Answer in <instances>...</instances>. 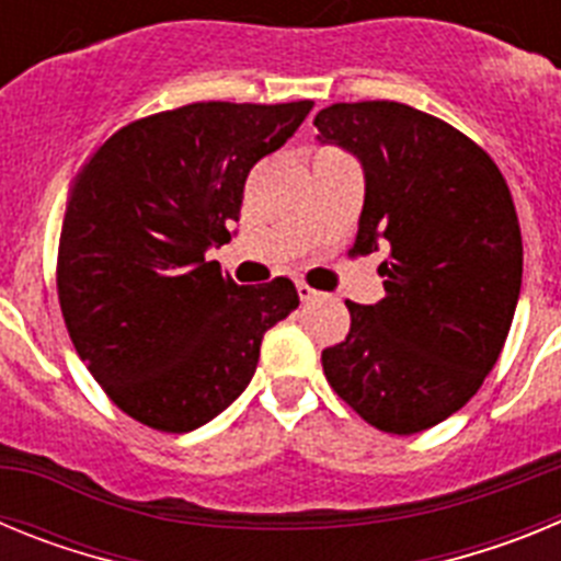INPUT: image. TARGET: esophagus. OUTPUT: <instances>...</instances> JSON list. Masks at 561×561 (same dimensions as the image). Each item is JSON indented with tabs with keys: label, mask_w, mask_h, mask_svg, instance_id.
<instances>
[{
	"label": "esophagus",
	"mask_w": 561,
	"mask_h": 561,
	"mask_svg": "<svg viewBox=\"0 0 561 561\" xmlns=\"http://www.w3.org/2000/svg\"><path fill=\"white\" fill-rule=\"evenodd\" d=\"M297 295H300V300H304V304H309V300H317V297H320V291L311 289L309 284H304V280H300V284H297Z\"/></svg>",
	"instance_id": "34e87169"
}]
</instances>
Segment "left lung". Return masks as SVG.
<instances>
[{
	"mask_svg": "<svg viewBox=\"0 0 561 561\" xmlns=\"http://www.w3.org/2000/svg\"><path fill=\"white\" fill-rule=\"evenodd\" d=\"M314 126L365 171L354 252H388L385 297L345 304L351 331L323 351L325 379L370 427L421 433L478 393L512 329L523 284L512 191L478 142L404 103H334Z\"/></svg>",
	"mask_w": 561,
	"mask_h": 561,
	"instance_id": "8db88e82",
	"label": "left lung"
}]
</instances>
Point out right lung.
<instances>
[{"label":"right lung","instance_id":"add662e5","mask_svg":"<svg viewBox=\"0 0 561 561\" xmlns=\"http://www.w3.org/2000/svg\"><path fill=\"white\" fill-rule=\"evenodd\" d=\"M314 103H187L114 131L72 182L58 241L69 340L108 399L160 433H191L255 374L295 284L238 286L205 252L230 241L250 168Z\"/></svg>","mask_w":561,"mask_h":561}]
</instances>
